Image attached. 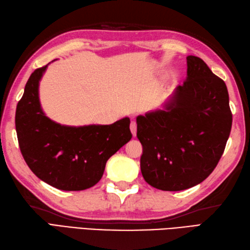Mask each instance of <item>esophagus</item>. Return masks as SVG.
I'll list each match as a JSON object with an SVG mask.
<instances>
[{
	"label": "esophagus",
	"instance_id": "obj_1",
	"mask_svg": "<svg viewBox=\"0 0 250 250\" xmlns=\"http://www.w3.org/2000/svg\"><path fill=\"white\" fill-rule=\"evenodd\" d=\"M130 130L132 132V134L135 137L136 136V131H137V125H136V122L135 121H132L131 125H130Z\"/></svg>",
	"mask_w": 250,
	"mask_h": 250
}]
</instances>
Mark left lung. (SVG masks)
Wrapping results in <instances>:
<instances>
[{
	"instance_id": "8db88e82",
	"label": "left lung",
	"mask_w": 250,
	"mask_h": 250,
	"mask_svg": "<svg viewBox=\"0 0 250 250\" xmlns=\"http://www.w3.org/2000/svg\"><path fill=\"white\" fill-rule=\"evenodd\" d=\"M187 66V78L164 109L136 118L142 175L163 191L188 189L208 177L231 132L225 82L199 57L188 56Z\"/></svg>"
}]
</instances>
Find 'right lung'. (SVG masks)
I'll return each instance as SVG.
<instances>
[{
    "label": "right lung",
    "mask_w": 250,
    "mask_h": 250,
    "mask_svg": "<svg viewBox=\"0 0 250 250\" xmlns=\"http://www.w3.org/2000/svg\"><path fill=\"white\" fill-rule=\"evenodd\" d=\"M47 65L36 68L16 109L20 151L37 177L57 189L79 191L102 178L108 159L132 137L128 117L113 125L68 126L42 110L39 83Z\"/></svg>",
    "instance_id": "add662e5"
}]
</instances>
